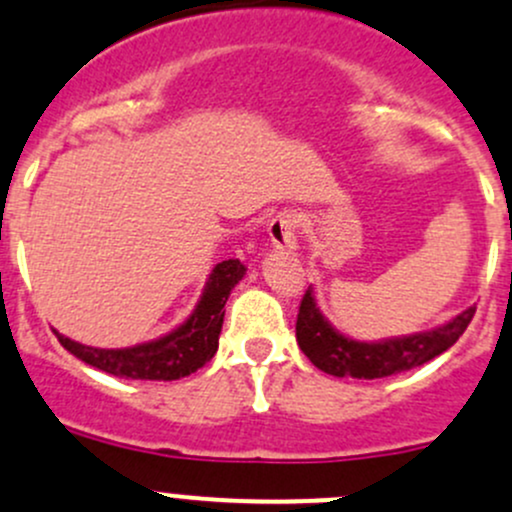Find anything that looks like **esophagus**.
I'll return each mask as SVG.
<instances>
[{"mask_svg": "<svg viewBox=\"0 0 512 512\" xmlns=\"http://www.w3.org/2000/svg\"><path fill=\"white\" fill-rule=\"evenodd\" d=\"M267 233L277 250H297V215L289 211L277 213L267 225Z\"/></svg>", "mask_w": 512, "mask_h": 512, "instance_id": "1", "label": "esophagus"}]
</instances>
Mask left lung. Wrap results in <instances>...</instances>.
I'll list each match as a JSON object with an SVG mask.
<instances>
[{"label":"left lung","mask_w":512,"mask_h":512,"mask_svg":"<svg viewBox=\"0 0 512 512\" xmlns=\"http://www.w3.org/2000/svg\"><path fill=\"white\" fill-rule=\"evenodd\" d=\"M473 314H476V306H469L456 319L446 321L444 326L432 328V331L365 343L343 336L328 324L316 306L314 289L309 287L301 297L297 341L306 358L324 373L336 375V378L375 380L419 368L437 358L439 353L449 351L471 324Z\"/></svg>","instance_id":"1"}]
</instances>
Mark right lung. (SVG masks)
<instances>
[{"mask_svg": "<svg viewBox=\"0 0 512 512\" xmlns=\"http://www.w3.org/2000/svg\"><path fill=\"white\" fill-rule=\"evenodd\" d=\"M245 277L240 260H225L213 267L196 309L181 326L157 341L139 343L132 348H93L71 341L56 331L58 341L75 358L93 368L127 380H179L196 373L218 351V336L223 328L225 301L235 284Z\"/></svg>", "mask_w": 512, "mask_h": 512, "instance_id": "1", "label": "right lung"}]
</instances>
